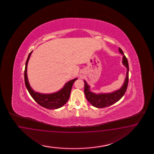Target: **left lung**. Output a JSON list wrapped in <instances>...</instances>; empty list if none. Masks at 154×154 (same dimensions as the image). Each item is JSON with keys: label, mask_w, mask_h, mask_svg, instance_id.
Segmentation results:
<instances>
[{"label": "left lung", "mask_w": 154, "mask_h": 154, "mask_svg": "<svg viewBox=\"0 0 154 154\" xmlns=\"http://www.w3.org/2000/svg\"><path fill=\"white\" fill-rule=\"evenodd\" d=\"M119 52L123 55L122 57V64L126 66L127 68L126 79L122 86L120 89L115 91H113L111 93L97 94L92 93L90 90V86L86 83L85 81V88L84 93L85 97L90 103L95 107L102 108L110 106L114 103L118 102L121 99L126 92V89L128 85L129 81V65L128 61L126 59V56L124 55V52L121 48H119Z\"/></svg>", "instance_id": "obj_1"}]
</instances>
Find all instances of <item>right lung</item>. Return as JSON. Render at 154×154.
Wrapping results in <instances>:
<instances>
[{
    "instance_id": "1",
    "label": "right lung",
    "mask_w": 154,
    "mask_h": 154,
    "mask_svg": "<svg viewBox=\"0 0 154 154\" xmlns=\"http://www.w3.org/2000/svg\"><path fill=\"white\" fill-rule=\"evenodd\" d=\"M32 51L31 52L28 57V59L25 64V68L24 71V79L25 84L28 91L34 100L43 107L46 108L50 109H55L61 107L68 102L70 92L73 84L77 79H75L69 81L66 83L65 86L59 90V91L55 93L44 94L35 92L30 87L27 76V65L28 61L30 58Z\"/></svg>"
}]
</instances>
